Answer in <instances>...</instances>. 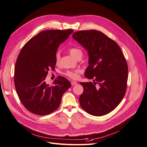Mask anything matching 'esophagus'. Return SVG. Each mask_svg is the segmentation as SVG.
Listing matches in <instances>:
<instances>
[{
  "instance_id": "34e87169",
  "label": "esophagus",
  "mask_w": 147,
  "mask_h": 147,
  "mask_svg": "<svg viewBox=\"0 0 147 147\" xmlns=\"http://www.w3.org/2000/svg\"><path fill=\"white\" fill-rule=\"evenodd\" d=\"M71 85H72L73 86H76V85H77V82H74V81H71Z\"/></svg>"
}]
</instances>
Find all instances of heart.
<instances>
[{
  "mask_svg": "<svg viewBox=\"0 0 147 147\" xmlns=\"http://www.w3.org/2000/svg\"><path fill=\"white\" fill-rule=\"evenodd\" d=\"M69 53L74 58L77 59L79 56H82V52L79 48H71L69 49ZM55 62L58 64L60 60V53L59 52H57L55 55ZM80 72L79 70H74V71H67L65 73V75L67 76L71 79H76L78 78L79 73Z\"/></svg>",
  "mask_w": 147,
  "mask_h": 147,
  "instance_id": "obj_1",
  "label": "heart"
}]
</instances>
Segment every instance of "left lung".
<instances>
[{"instance_id": "8db88e82", "label": "left lung", "mask_w": 147, "mask_h": 147, "mask_svg": "<svg viewBox=\"0 0 147 147\" xmlns=\"http://www.w3.org/2000/svg\"><path fill=\"white\" fill-rule=\"evenodd\" d=\"M73 38L88 55L85 76L93 82H80L84 92L80 105L88 113L102 116L112 111L123 98L128 71L125 57L117 42L102 32L80 30Z\"/></svg>"}]
</instances>
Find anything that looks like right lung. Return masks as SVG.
Here are the masks:
<instances>
[{
	"instance_id": "right-lung-1",
	"label": "right lung",
	"mask_w": 147,
	"mask_h": 147,
	"mask_svg": "<svg viewBox=\"0 0 147 147\" xmlns=\"http://www.w3.org/2000/svg\"><path fill=\"white\" fill-rule=\"evenodd\" d=\"M73 32L72 29L42 31L28 41L20 53L14 75L15 88L23 106L30 112L38 115L53 112L71 86L61 76L52 86L45 79L49 69L54 70L55 55L60 45Z\"/></svg>"
}]
</instances>
